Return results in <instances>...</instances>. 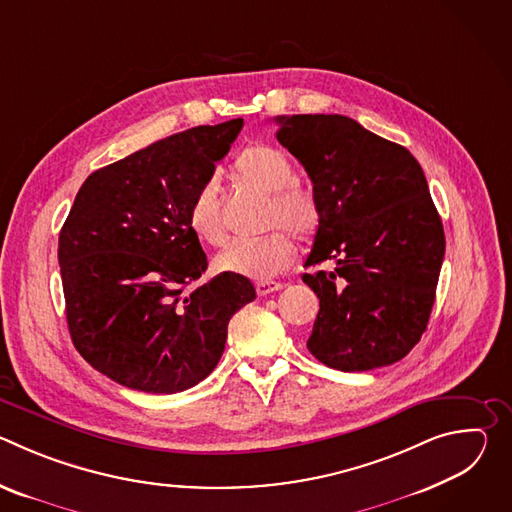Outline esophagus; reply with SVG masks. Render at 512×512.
Returning a JSON list of instances; mask_svg holds the SVG:
<instances>
[{
    "mask_svg": "<svg viewBox=\"0 0 512 512\" xmlns=\"http://www.w3.org/2000/svg\"><path fill=\"white\" fill-rule=\"evenodd\" d=\"M255 289H257V294L263 298V296L273 294V291L283 289V283H279V281H259V283L255 285Z\"/></svg>",
    "mask_w": 512,
    "mask_h": 512,
    "instance_id": "1",
    "label": "esophagus"
}]
</instances>
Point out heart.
<instances>
[{"label":"heart","instance_id":"b5f03b06","mask_svg":"<svg viewBox=\"0 0 512 512\" xmlns=\"http://www.w3.org/2000/svg\"><path fill=\"white\" fill-rule=\"evenodd\" d=\"M239 184L269 194L267 223H283L300 237H312L320 225V204L312 190L294 182L289 158L273 145L257 143L243 150L233 164ZM190 231L208 245L225 241V221L214 182L202 184L188 206ZM296 241L285 229H273L259 239L229 243L214 257V267L249 279H269L294 263Z\"/></svg>","mask_w":512,"mask_h":512}]
</instances>
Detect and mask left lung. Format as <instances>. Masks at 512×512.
Instances as JSON below:
<instances>
[{
  "mask_svg": "<svg viewBox=\"0 0 512 512\" xmlns=\"http://www.w3.org/2000/svg\"><path fill=\"white\" fill-rule=\"evenodd\" d=\"M275 121L320 204L306 267L334 265L302 277L320 300L308 348L344 373L387 367L425 332L446 253L425 174L403 145L350 117Z\"/></svg>",
  "mask_w": 512,
  "mask_h": 512,
  "instance_id": "obj_1",
  "label": "left lung"
}]
</instances>
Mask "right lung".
<instances>
[{
    "mask_svg": "<svg viewBox=\"0 0 512 512\" xmlns=\"http://www.w3.org/2000/svg\"><path fill=\"white\" fill-rule=\"evenodd\" d=\"M243 119L160 139L93 172L58 237L72 342L111 381L156 395L186 391L221 360L227 326L255 300L253 283L208 267L188 206Z\"/></svg>",
    "mask_w": 512,
    "mask_h": 512,
    "instance_id": "right-lung-1",
    "label": "right lung"
}]
</instances>
